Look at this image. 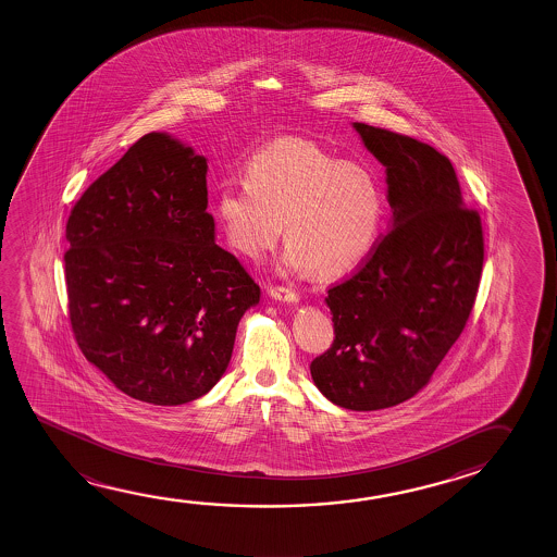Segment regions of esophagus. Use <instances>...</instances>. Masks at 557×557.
<instances>
[{
  "label": "esophagus",
  "mask_w": 557,
  "mask_h": 557,
  "mask_svg": "<svg viewBox=\"0 0 557 557\" xmlns=\"http://www.w3.org/2000/svg\"><path fill=\"white\" fill-rule=\"evenodd\" d=\"M269 294H271V298L278 300V302L296 304L300 300V296L290 288H286V286H271Z\"/></svg>",
  "instance_id": "esophagus-1"
}]
</instances>
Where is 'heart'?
Masks as SVG:
<instances>
[{
    "mask_svg": "<svg viewBox=\"0 0 557 557\" xmlns=\"http://www.w3.org/2000/svg\"><path fill=\"white\" fill-rule=\"evenodd\" d=\"M214 218L227 244L249 259L276 244L284 222V264L331 281L352 273L376 246L384 195L364 168L288 138L253 153L246 183L216 190Z\"/></svg>",
    "mask_w": 557,
    "mask_h": 557,
    "instance_id": "b5f03b06",
    "label": "heart"
}]
</instances>
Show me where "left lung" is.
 Segmentation results:
<instances>
[{
  "mask_svg": "<svg viewBox=\"0 0 557 557\" xmlns=\"http://www.w3.org/2000/svg\"><path fill=\"white\" fill-rule=\"evenodd\" d=\"M355 128L386 168L394 230L327 290L335 339L310 370L335 406L376 411L416 396L460 337L480 288L483 230L444 153L406 134Z\"/></svg>",
  "mask_w": 557,
  "mask_h": 557,
  "instance_id": "1",
  "label": "left lung"
}]
</instances>
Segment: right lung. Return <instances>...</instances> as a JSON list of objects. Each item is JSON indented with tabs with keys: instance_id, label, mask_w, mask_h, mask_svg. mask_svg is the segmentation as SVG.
Instances as JSON below:
<instances>
[{
	"instance_id": "obj_1",
	"label": "right lung",
	"mask_w": 557,
	"mask_h": 557,
	"mask_svg": "<svg viewBox=\"0 0 557 557\" xmlns=\"http://www.w3.org/2000/svg\"><path fill=\"white\" fill-rule=\"evenodd\" d=\"M207 158L151 133L79 197L66 224L70 323L126 396L181 406L226 372L261 288L216 246Z\"/></svg>"
}]
</instances>
